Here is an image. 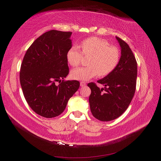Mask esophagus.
Masks as SVG:
<instances>
[{
  "instance_id": "esophagus-1",
  "label": "esophagus",
  "mask_w": 161,
  "mask_h": 161,
  "mask_svg": "<svg viewBox=\"0 0 161 161\" xmlns=\"http://www.w3.org/2000/svg\"><path fill=\"white\" fill-rule=\"evenodd\" d=\"M80 85L81 86H85L86 85V82H83V81H82V82H80Z\"/></svg>"
}]
</instances>
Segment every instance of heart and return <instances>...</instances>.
I'll use <instances>...</instances> for the list:
<instances>
[{"label":"heart","instance_id":"1","mask_svg":"<svg viewBox=\"0 0 161 161\" xmlns=\"http://www.w3.org/2000/svg\"><path fill=\"white\" fill-rule=\"evenodd\" d=\"M80 50L76 46H72L67 52V60L73 66H79L82 60V55L91 56L88 64L72 70L70 75L73 79L88 80L97 75L105 76L113 72L118 66L120 52L118 47L109 45L108 40L98 37H91L80 43Z\"/></svg>","mask_w":161,"mask_h":161}]
</instances>
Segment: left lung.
Listing matches in <instances>:
<instances>
[{"label": "left lung", "mask_w": 161, "mask_h": 161, "mask_svg": "<svg viewBox=\"0 0 161 161\" xmlns=\"http://www.w3.org/2000/svg\"><path fill=\"white\" fill-rule=\"evenodd\" d=\"M121 48V56L115 70L97 81L105 86L99 89L89 82L91 93L89 104L91 113L102 121L118 118L128 109L135 93L137 78V62L128 43L116 37Z\"/></svg>", "instance_id": "1"}]
</instances>
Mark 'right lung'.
Wrapping results in <instances>:
<instances>
[{
    "mask_svg": "<svg viewBox=\"0 0 161 161\" xmlns=\"http://www.w3.org/2000/svg\"><path fill=\"white\" fill-rule=\"evenodd\" d=\"M71 34L58 30L42 34L28 48L21 63L23 95L32 110L46 118L60 115L80 86L78 80L64 79L69 74L66 55L72 47Z\"/></svg>",
    "mask_w": 161,
    "mask_h": 161,
    "instance_id": "right-lung-1",
    "label": "right lung"
}]
</instances>
